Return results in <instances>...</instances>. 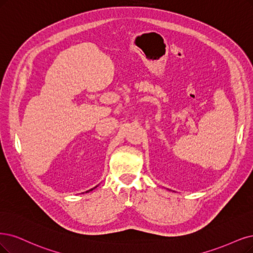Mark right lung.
Returning <instances> with one entry per match:
<instances>
[{
    "label": "right lung",
    "instance_id": "1",
    "mask_svg": "<svg viewBox=\"0 0 253 253\" xmlns=\"http://www.w3.org/2000/svg\"><path fill=\"white\" fill-rule=\"evenodd\" d=\"M93 189H95V188H93ZM93 189H91V190H89V191H92V190H93ZM89 191H87V192H89Z\"/></svg>",
    "mask_w": 253,
    "mask_h": 253
}]
</instances>
